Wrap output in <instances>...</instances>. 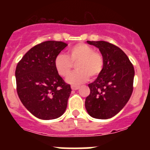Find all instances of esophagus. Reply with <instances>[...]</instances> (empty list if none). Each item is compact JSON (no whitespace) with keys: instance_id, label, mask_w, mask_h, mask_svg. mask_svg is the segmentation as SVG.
Returning a JSON list of instances; mask_svg holds the SVG:
<instances>
[{"instance_id":"1","label":"esophagus","mask_w":150,"mask_h":150,"mask_svg":"<svg viewBox=\"0 0 150 150\" xmlns=\"http://www.w3.org/2000/svg\"><path fill=\"white\" fill-rule=\"evenodd\" d=\"M80 86H75V85H72V86H71V88H72V90H78Z\"/></svg>"}]
</instances>
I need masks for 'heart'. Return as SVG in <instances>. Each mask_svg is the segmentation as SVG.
Wrapping results in <instances>:
<instances>
[{
  "label": "heart",
  "instance_id": "1",
  "mask_svg": "<svg viewBox=\"0 0 150 150\" xmlns=\"http://www.w3.org/2000/svg\"><path fill=\"white\" fill-rule=\"evenodd\" d=\"M75 64V70L68 76L69 83L81 84L86 82L91 76L95 78L100 75L104 67V59L102 54L95 51L94 48L86 43L74 45L67 50V56L60 54L54 59V67L57 73L67 77Z\"/></svg>",
  "mask_w": 150,
  "mask_h": 150
}]
</instances>
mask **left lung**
<instances>
[{
	"label": "left lung",
	"mask_w": 150,
	"mask_h": 150,
	"mask_svg": "<svg viewBox=\"0 0 150 150\" xmlns=\"http://www.w3.org/2000/svg\"><path fill=\"white\" fill-rule=\"evenodd\" d=\"M87 42L99 49L104 67L97 78L88 84L90 94L85 107L94 118H111L125 107L132 94L134 66L119 47L103 40Z\"/></svg>",
	"instance_id": "1"
}]
</instances>
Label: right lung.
Instances as JSON below:
<instances>
[{
	"label": "right lung",
	"mask_w": 150,
	"mask_h": 150,
	"mask_svg": "<svg viewBox=\"0 0 150 150\" xmlns=\"http://www.w3.org/2000/svg\"><path fill=\"white\" fill-rule=\"evenodd\" d=\"M67 46L62 41L48 40L36 45L16 65V91L30 112L42 120H52L65 112L71 93L54 67L56 57Z\"/></svg>",
	"instance_id": "obj_1"
}]
</instances>
